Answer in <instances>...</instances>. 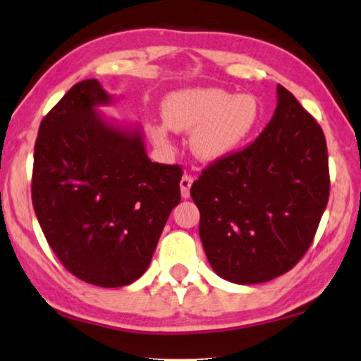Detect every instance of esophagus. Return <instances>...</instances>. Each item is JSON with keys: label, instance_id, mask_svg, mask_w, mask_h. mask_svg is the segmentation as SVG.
I'll list each match as a JSON object with an SVG mask.
<instances>
[{"label": "esophagus", "instance_id": "34e87169", "mask_svg": "<svg viewBox=\"0 0 361 361\" xmlns=\"http://www.w3.org/2000/svg\"><path fill=\"white\" fill-rule=\"evenodd\" d=\"M191 185H192V178L190 175H183V178L180 181V190H181V196L185 197H190V190H191Z\"/></svg>", "mask_w": 361, "mask_h": 361}]
</instances>
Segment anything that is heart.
Instances as JSON below:
<instances>
[{
	"instance_id": "1",
	"label": "heart",
	"mask_w": 361,
	"mask_h": 361,
	"mask_svg": "<svg viewBox=\"0 0 361 361\" xmlns=\"http://www.w3.org/2000/svg\"><path fill=\"white\" fill-rule=\"evenodd\" d=\"M260 103L252 94H233L221 88H188L164 103L166 126L152 128V139L169 145V127L192 132L190 145L197 160L212 164L232 155L260 123Z\"/></svg>"
}]
</instances>
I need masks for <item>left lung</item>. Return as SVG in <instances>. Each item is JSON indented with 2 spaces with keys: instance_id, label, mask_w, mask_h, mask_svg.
<instances>
[{
  "instance_id": "obj_1",
  "label": "left lung",
  "mask_w": 361,
  "mask_h": 361,
  "mask_svg": "<svg viewBox=\"0 0 361 361\" xmlns=\"http://www.w3.org/2000/svg\"><path fill=\"white\" fill-rule=\"evenodd\" d=\"M258 139L214 161L191 186L212 270L235 284L284 275L301 260L329 201L326 137L281 85Z\"/></svg>"
}]
</instances>
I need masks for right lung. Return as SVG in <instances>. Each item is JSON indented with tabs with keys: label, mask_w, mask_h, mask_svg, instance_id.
<instances>
[{
	"label": "right lung",
	"mask_w": 361,
	"mask_h": 361,
	"mask_svg": "<svg viewBox=\"0 0 361 361\" xmlns=\"http://www.w3.org/2000/svg\"><path fill=\"white\" fill-rule=\"evenodd\" d=\"M114 96L98 80L70 88L40 123L32 206L50 248L80 280L119 288L144 275L170 212L181 169L154 164L140 126L104 118Z\"/></svg>",
	"instance_id": "add662e5"
}]
</instances>
